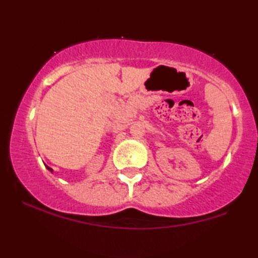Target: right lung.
<instances>
[{
    "mask_svg": "<svg viewBox=\"0 0 258 258\" xmlns=\"http://www.w3.org/2000/svg\"><path fill=\"white\" fill-rule=\"evenodd\" d=\"M46 168H47V169H49V171H50V172H53V169H52L51 167H49V166H46Z\"/></svg>",
    "mask_w": 258,
    "mask_h": 258,
    "instance_id": "1",
    "label": "right lung"
}]
</instances>
